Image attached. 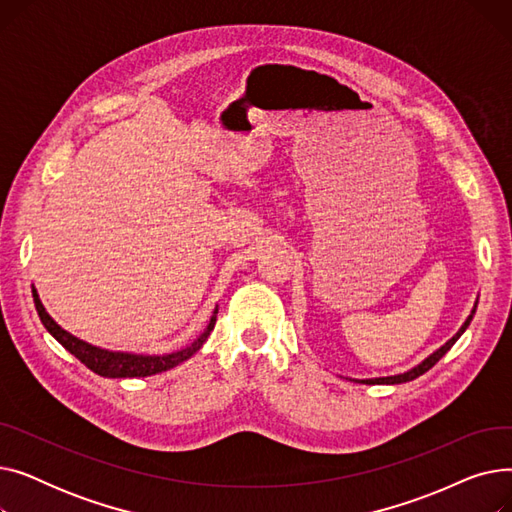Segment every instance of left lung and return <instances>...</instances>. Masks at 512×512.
I'll return each instance as SVG.
<instances>
[{"instance_id":"obj_1","label":"left lung","mask_w":512,"mask_h":512,"mask_svg":"<svg viewBox=\"0 0 512 512\" xmlns=\"http://www.w3.org/2000/svg\"><path fill=\"white\" fill-rule=\"evenodd\" d=\"M475 309H477V301H475V305H473V309H471V313H469V317L465 319V324L459 328V332H456L450 340H446L440 348H436V351L429 355V357H425L419 365H415V367H411V369H407V371H402V373H394V375H386V378H365V380H355L353 378V382H361V384H405V382H411V380H415V378H419V375H423L425 371H429L432 369L448 351L452 348V344L459 340L463 334H465V330L469 328V324H471V319H473V315H475Z\"/></svg>"}]
</instances>
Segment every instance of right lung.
<instances>
[{
    "label": "right lung",
    "instance_id": "add662e5",
    "mask_svg": "<svg viewBox=\"0 0 512 512\" xmlns=\"http://www.w3.org/2000/svg\"><path fill=\"white\" fill-rule=\"evenodd\" d=\"M33 301H35L37 313L41 317V324L45 326V330L53 338H56L70 355H74L80 363H85L91 371L101 375V378H147V375L168 371V369L184 363L186 359H191L199 351V348L205 344L207 336L211 334V330L215 326V317H218V305H215L205 330L191 344H186L184 348H178V351L166 353V355H143V353L110 351V348H101V346L89 344L85 340L76 338L74 334L66 332L58 324V321L45 311L35 286H33Z\"/></svg>",
    "mask_w": 512,
    "mask_h": 512
}]
</instances>
